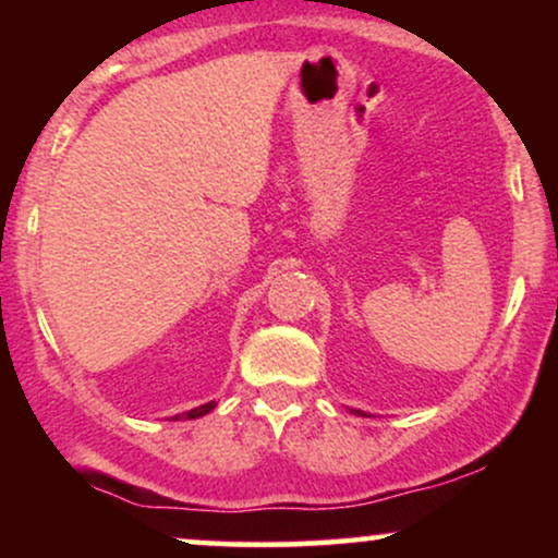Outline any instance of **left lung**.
Instances as JSON below:
<instances>
[{
	"label": "left lung",
	"mask_w": 558,
	"mask_h": 558,
	"mask_svg": "<svg viewBox=\"0 0 558 558\" xmlns=\"http://www.w3.org/2000/svg\"><path fill=\"white\" fill-rule=\"evenodd\" d=\"M354 414H364V412H360V409H354Z\"/></svg>",
	"instance_id": "left-lung-1"
}]
</instances>
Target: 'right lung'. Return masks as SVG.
<instances>
[{
    "instance_id": "right-lung-1",
    "label": "right lung",
    "mask_w": 558,
    "mask_h": 558,
    "mask_svg": "<svg viewBox=\"0 0 558 558\" xmlns=\"http://www.w3.org/2000/svg\"><path fill=\"white\" fill-rule=\"evenodd\" d=\"M217 407L215 401H209V403H202V407H196V409H191V412H183V414H175V417L172 420H198V417H204V414H209L213 412V409Z\"/></svg>"
}]
</instances>
